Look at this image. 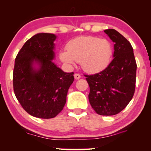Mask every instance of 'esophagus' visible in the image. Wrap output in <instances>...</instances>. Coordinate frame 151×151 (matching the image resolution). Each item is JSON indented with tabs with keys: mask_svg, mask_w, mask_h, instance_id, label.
<instances>
[{
	"mask_svg": "<svg viewBox=\"0 0 151 151\" xmlns=\"http://www.w3.org/2000/svg\"><path fill=\"white\" fill-rule=\"evenodd\" d=\"M74 76H75V78L76 79V80H78V79L81 78V76L79 75V74H77V73L75 74V75H74Z\"/></svg>",
	"mask_w": 151,
	"mask_h": 151,
	"instance_id": "34e87169",
	"label": "esophagus"
}]
</instances>
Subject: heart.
<instances>
[{
    "instance_id": "b5f03b06",
    "label": "heart",
    "mask_w": 151,
    "mask_h": 151,
    "mask_svg": "<svg viewBox=\"0 0 151 151\" xmlns=\"http://www.w3.org/2000/svg\"><path fill=\"white\" fill-rule=\"evenodd\" d=\"M112 53L113 48L109 40L88 36L70 40L66 45V50H61L59 57L68 65H73L75 60L80 62L84 70L94 73L108 66Z\"/></svg>"
}]
</instances>
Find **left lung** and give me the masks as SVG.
Wrapping results in <instances>:
<instances>
[{
  "label": "left lung",
  "instance_id": "left-lung-1",
  "mask_svg": "<svg viewBox=\"0 0 151 151\" xmlns=\"http://www.w3.org/2000/svg\"><path fill=\"white\" fill-rule=\"evenodd\" d=\"M104 32L114 42L113 60L101 72L85 76L90 87L91 106L100 115L111 116L122 111L134 95L137 63L126 38L114 29Z\"/></svg>",
  "mask_w": 151,
  "mask_h": 151
}]
</instances>
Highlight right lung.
Returning <instances> with one entry per match:
<instances>
[{
  "mask_svg": "<svg viewBox=\"0 0 151 151\" xmlns=\"http://www.w3.org/2000/svg\"><path fill=\"white\" fill-rule=\"evenodd\" d=\"M56 38L50 33L34 35L15 58L14 94L24 111L37 118H54L62 111L75 79L73 72L65 73L52 62ZM34 63L39 70L33 68Z\"/></svg>",
  "mask_w": 151,
  "mask_h": 151,
  "instance_id": "add662e5",
  "label": "right lung"
}]
</instances>
